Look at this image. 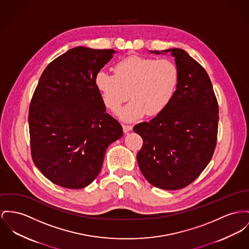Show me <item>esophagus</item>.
Returning a JSON list of instances; mask_svg holds the SVG:
<instances>
[{
  "label": "esophagus",
  "mask_w": 249,
  "mask_h": 249,
  "mask_svg": "<svg viewBox=\"0 0 249 249\" xmlns=\"http://www.w3.org/2000/svg\"><path fill=\"white\" fill-rule=\"evenodd\" d=\"M123 129H124V132L128 133L132 130V126L127 125V124H123Z\"/></svg>",
  "instance_id": "esophagus-1"
}]
</instances>
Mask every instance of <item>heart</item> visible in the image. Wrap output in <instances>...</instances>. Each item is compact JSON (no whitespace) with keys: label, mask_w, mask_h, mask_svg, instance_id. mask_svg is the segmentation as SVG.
Masks as SVG:
<instances>
[{"label":"heart","mask_w":249,"mask_h":249,"mask_svg":"<svg viewBox=\"0 0 249 249\" xmlns=\"http://www.w3.org/2000/svg\"><path fill=\"white\" fill-rule=\"evenodd\" d=\"M115 73L99 71L95 86L105 105L113 112L129 97L118 116L125 122L136 121L145 114L156 116L165 109L178 82V69L169 59L130 55L118 61Z\"/></svg>","instance_id":"heart-1"}]
</instances>
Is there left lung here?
I'll use <instances>...</instances> for the list:
<instances>
[{
	"label": "left lung",
	"instance_id": "obj_1",
	"mask_svg": "<svg viewBox=\"0 0 249 249\" xmlns=\"http://www.w3.org/2000/svg\"><path fill=\"white\" fill-rule=\"evenodd\" d=\"M170 53L178 69V82L165 109L133 130L143 140L137 155L146 180L163 190H179L193 182L211 161L215 149L218 103L205 69L179 48Z\"/></svg>",
	"mask_w": 249,
	"mask_h": 249
}]
</instances>
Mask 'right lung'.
Returning a JSON list of instances; mask_svg holds the SVG:
<instances>
[{"instance_id":"add662e5","label":"right lung","mask_w":249,"mask_h":249,"mask_svg":"<svg viewBox=\"0 0 249 249\" xmlns=\"http://www.w3.org/2000/svg\"><path fill=\"white\" fill-rule=\"evenodd\" d=\"M79 46L52 61L29 107L31 154L43 176L67 189H82L99 175L109 144L123 127L106 113L95 75L116 53Z\"/></svg>"}]
</instances>
